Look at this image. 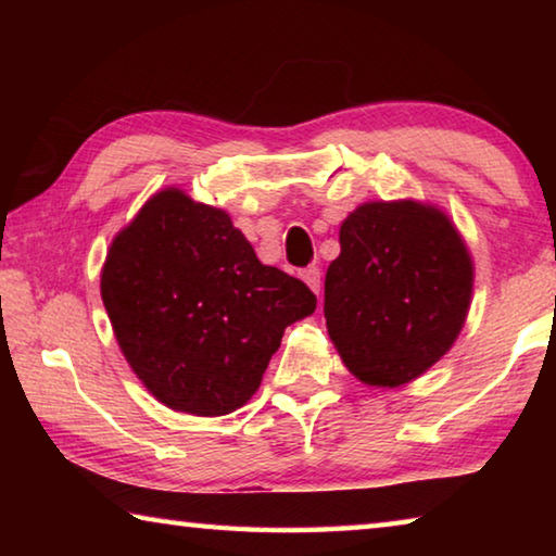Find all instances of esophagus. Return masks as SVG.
<instances>
[{
    "instance_id": "1",
    "label": "esophagus",
    "mask_w": 556,
    "mask_h": 556,
    "mask_svg": "<svg viewBox=\"0 0 556 556\" xmlns=\"http://www.w3.org/2000/svg\"><path fill=\"white\" fill-rule=\"evenodd\" d=\"M301 279H304L306 285L312 287L314 294H318V291H321V269H318L316 265H308L306 269H301Z\"/></svg>"
}]
</instances>
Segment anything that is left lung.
Instances as JSON below:
<instances>
[{
  "instance_id": "1",
  "label": "left lung",
  "mask_w": 556,
  "mask_h": 556,
  "mask_svg": "<svg viewBox=\"0 0 556 556\" xmlns=\"http://www.w3.org/2000/svg\"><path fill=\"white\" fill-rule=\"evenodd\" d=\"M326 271L328 336L357 380L397 388L429 370L466 321L473 265L444 213L365 203L341 225Z\"/></svg>"
}]
</instances>
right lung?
Instances as JSON below:
<instances>
[{
    "mask_svg": "<svg viewBox=\"0 0 556 556\" xmlns=\"http://www.w3.org/2000/svg\"><path fill=\"white\" fill-rule=\"evenodd\" d=\"M100 291L144 388L199 417L242 407L285 328L316 308L304 281L262 265L228 213L178 188L149 199L112 240Z\"/></svg>",
    "mask_w": 556,
    "mask_h": 556,
    "instance_id": "right-lung-1",
    "label": "right lung"
}]
</instances>
